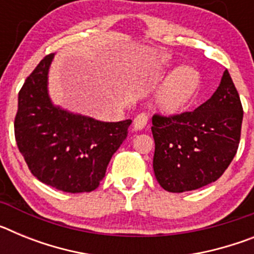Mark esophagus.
Here are the masks:
<instances>
[{
	"label": "esophagus",
	"mask_w": 254,
	"mask_h": 254,
	"mask_svg": "<svg viewBox=\"0 0 254 254\" xmlns=\"http://www.w3.org/2000/svg\"><path fill=\"white\" fill-rule=\"evenodd\" d=\"M147 121H149V116L147 113H140L138 116H136V118L133 120V129L134 131H140L146 127Z\"/></svg>",
	"instance_id": "esophagus-1"
}]
</instances>
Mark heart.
I'll use <instances>...</instances> for the list:
<instances>
[{
	"mask_svg": "<svg viewBox=\"0 0 254 254\" xmlns=\"http://www.w3.org/2000/svg\"><path fill=\"white\" fill-rule=\"evenodd\" d=\"M161 66H169L168 56H161ZM201 73L192 66H181L165 78L156 94V104L165 113L183 111L192 103L201 89Z\"/></svg>",
	"mask_w": 254,
	"mask_h": 254,
	"instance_id": "obj_1",
	"label": "heart"
}]
</instances>
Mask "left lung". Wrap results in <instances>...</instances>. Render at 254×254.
<instances>
[{
    "mask_svg": "<svg viewBox=\"0 0 254 254\" xmlns=\"http://www.w3.org/2000/svg\"><path fill=\"white\" fill-rule=\"evenodd\" d=\"M243 108L228 69L207 102L192 112L152 117L155 177L168 192L198 190L223 176L241 141Z\"/></svg>",
    "mask_w": 254,
    "mask_h": 254,
    "instance_id": "8db88e82",
    "label": "left lung"
}]
</instances>
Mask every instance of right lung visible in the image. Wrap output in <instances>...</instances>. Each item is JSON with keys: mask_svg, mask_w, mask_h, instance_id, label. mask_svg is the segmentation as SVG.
Listing matches in <instances>:
<instances>
[{"mask_svg": "<svg viewBox=\"0 0 254 254\" xmlns=\"http://www.w3.org/2000/svg\"><path fill=\"white\" fill-rule=\"evenodd\" d=\"M46 56L19 93L15 138L31 174L58 190L80 193L99 187L114 152L127 137L131 120L102 122L52 103Z\"/></svg>", "mask_w": 254, "mask_h": 254, "instance_id": "right-lung-1", "label": "right lung"}]
</instances>
